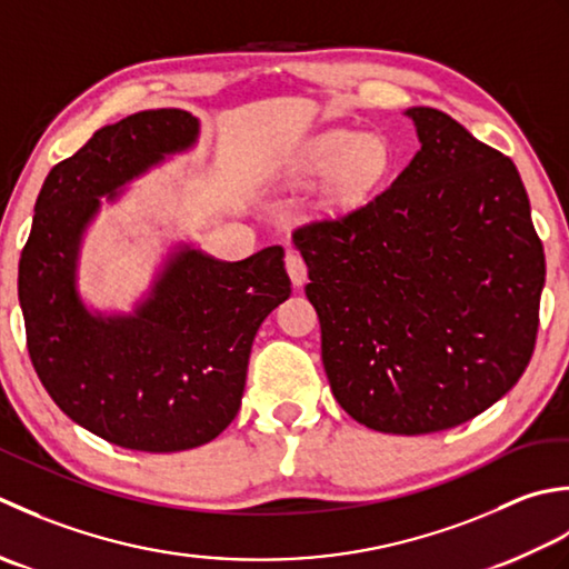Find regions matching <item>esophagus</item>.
<instances>
[{
  "label": "esophagus",
  "mask_w": 569,
  "mask_h": 569,
  "mask_svg": "<svg viewBox=\"0 0 569 569\" xmlns=\"http://www.w3.org/2000/svg\"><path fill=\"white\" fill-rule=\"evenodd\" d=\"M284 264L289 272V280H292L295 287H305L307 282V262L297 250H287L284 254Z\"/></svg>",
  "instance_id": "esophagus-1"
}]
</instances>
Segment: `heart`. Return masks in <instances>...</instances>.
<instances>
[{
	"mask_svg": "<svg viewBox=\"0 0 569 569\" xmlns=\"http://www.w3.org/2000/svg\"><path fill=\"white\" fill-rule=\"evenodd\" d=\"M388 167V149L376 134L331 130L317 137L305 152V169L319 177L339 171V189L346 196L368 191Z\"/></svg>",
	"mask_w": 569,
	"mask_h": 569,
	"instance_id": "obj_1",
	"label": "heart"
}]
</instances>
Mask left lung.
<instances>
[{
    "label": "left lung",
    "instance_id": "8db88e82",
    "mask_svg": "<svg viewBox=\"0 0 569 569\" xmlns=\"http://www.w3.org/2000/svg\"><path fill=\"white\" fill-rule=\"evenodd\" d=\"M388 189L295 230L333 398L356 422L430 435L503 398L530 363L545 252L516 164L435 108Z\"/></svg>",
    "mask_w": 569,
    "mask_h": 569
}]
</instances>
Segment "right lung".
Masks as SVG:
<instances>
[{"instance_id":"add662e5","label":"right lung","mask_w":569,"mask_h":569,"mask_svg":"<svg viewBox=\"0 0 569 569\" xmlns=\"http://www.w3.org/2000/svg\"><path fill=\"white\" fill-rule=\"evenodd\" d=\"M199 137L187 110H144L102 127L49 171L19 260L33 370L73 422L137 451L211 442L236 420L252 339L292 292L284 250L240 262L173 252L134 317H96L76 289L83 230L100 199Z\"/></svg>"}]
</instances>
